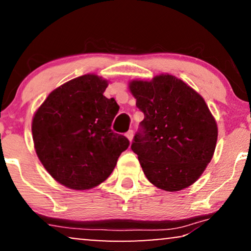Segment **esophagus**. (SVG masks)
Here are the masks:
<instances>
[{
    "label": "esophagus",
    "instance_id": "34e87169",
    "mask_svg": "<svg viewBox=\"0 0 251 251\" xmlns=\"http://www.w3.org/2000/svg\"><path fill=\"white\" fill-rule=\"evenodd\" d=\"M125 135H126V137H127V139H128L129 141H132V140H133V135H134V132H133V130H132V129H129V130H128V132H127V133L125 134Z\"/></svg>",
    "mask_w": 251,
    "mask_h": 251
}]
</instances>
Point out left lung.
I'll return each mask as SVG.
<instances>
[{"mask_svg":"<svg viewBox=\"0 0 251 251\" xmlns=\"http://www.w3.org/2000/svg\"><path fill=\"white\" fill-rule=\"evenodd\" d=\"M129 90L144 114L130 148L147 178L168 192L193 184L213 158L217 125L199 93L161 74L132 80Z\"/></svg>","mask_w":251,"mask_h":251,"instance_id":"left-lung-1","label":"left lung"}]
</instances>
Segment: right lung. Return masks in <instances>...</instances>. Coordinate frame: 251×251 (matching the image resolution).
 Wrapping results in <instances>:
<instances>
[{"label": "right lung", "instance_id": "1", "mask_svg": "<svg viewBox=\"0 0 251 251\" xmlns=\"http://www.w3.org/2000/svg\"><path fill=\"white\" fill-rule=\"evenodd\" d=\"M108 82L87 74L52 91L35 112L31 132L38 159L60 184L89 190L105 181L129 146L112 132L119 110L103 92Z\"/></svg>", "mask_w": 251, "mask_h": 251}]
</instances>
